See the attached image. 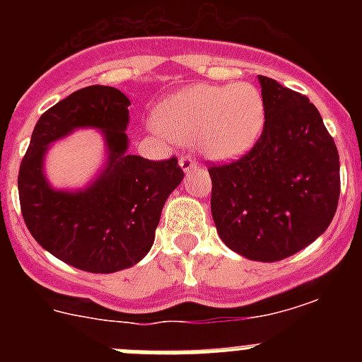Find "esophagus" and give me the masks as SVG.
Segmentation results:
<instances>
[{
    "mask_svg": "<svg viewBox=\"0 0 362 362\" xmlns=\"http://www.w3.org/2000/svg\"><path fill=\"white\" fill-rule=\"evenodd\" d=\"M179 165H181V168H183L185 172L188 170H194L197 166V161L192 156H181V159H179Z\"/></svg>",
    "mask_w": 362,
    "mask_h": 362,
    "instance_id": "esophagus-1",
    "label": "esophagus"
}]
</instances>
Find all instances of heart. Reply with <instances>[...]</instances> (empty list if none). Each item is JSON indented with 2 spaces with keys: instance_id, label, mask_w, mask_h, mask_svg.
I'll list each match as a JSON object with an SVG mask.
<instances>
[{
  "instance_id": "obj_1",
  "label": "heart",
  "mask_w": 362,
  "mask_h": 362,
  "mask_svg": "<svg viewBox=\"0 0 362 362\" xmlns=\"http://www.w3.org/2000/svg\"><path fill=\"white\" fill-rule=\"evenodd\" d=\"M264 121V98L250 83L187 86L156 110L159 130L179 143H196L212 159H233L248 152Z\"/></svg>"
}]
</instances>
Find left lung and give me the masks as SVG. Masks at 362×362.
<instances>
[{
    "instance_id": "left-lung-1",
    "label": "left lung",
    "mask_w": 362,
    "mask_h": 362,
    "mask_svg": "<svg viewBox=\"0 0 362 362\" xmlns=\"http://www.w3.org/2000/svg\"><path fill=\"white\" fill-rule=\"evenodd\" d=\"M264 129L245 156L214 165L212 209L228 248L254 261L297 254L328 228L341 194L339 152L306 95L259 76Z\"/></svg>"
}]
</instances>
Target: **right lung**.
Masks as SVG:
<instances>
[{
    "mask_svg": "<svg viewBox=\"0 0 362 362\" xmlns=\"http://www.w3.org/2000/svg\"><path fill=\"white\" fill-rule=\"evenodd\" d=\"M129 105L114 86L72 92L40 117L19 165V204L32 238L54 257L92 274L123 270L148 254L166 197L185 175L175 156L152 161L127 153ZM79 126L104 130L107 168L86 191H52L40 170L46 145Z\"/></svg>",
    "mask_w": 362,
    "mask_h": 362,
    "instance_id": "1",
    "label": "right lung"
}]
</instances>
